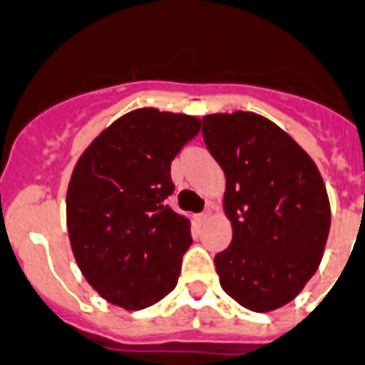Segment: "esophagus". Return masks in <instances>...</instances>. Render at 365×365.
<instances>
[{"label": "esophagus", "instance_id": "34e87169", "mask_svg": "<svg viewBox=\"0 0 365 365\" xmlns=\"http://www.w3.org/2000/svg\"><path fill=\"white\" fill-rule=\"evenodd\" d=\"M210 218V212L209 210H205V212H201V215H197V222L200 224H203V222H207V220Z\"/></svg>", "mask_w": 365, "mask_h": 365}]
</instances>
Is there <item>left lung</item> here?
Instances as JSON below:
<instances>
[{
    "label": "left lung",
    "instance_id": "left-lung-1",
    "mask_svg": "<svg viewBox=\"0 0 365 365\" xmlns=\"http://www.w3.org/2000/svg\"><path fill=\"white\" fill-rule=\"evenodd\" d=\"M203 140L224 170L233 227L215 257L220 285L252 312L282 308L323 259L330 201L321 171L287 132L254 111L205 115Z\"/></svg>",
    "mask_w": 365,
    "mask_h": 365
}]
</instances>
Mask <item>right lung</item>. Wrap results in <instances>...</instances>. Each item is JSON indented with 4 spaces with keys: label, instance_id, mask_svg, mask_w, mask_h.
Segmentation results:
<instances>
[{
    "label": "right lung",
    "instance_id": "right-lung-1",
    "mask_svg": "<svg viewBox=\"0 0 365 365\" xmlns=\"http://www.w3.org/2000/svg\"><path fill=\"white\" fill-rule=\"evenodd\" d=\"M201 130V119L156 108L128 111L89 143L67 190L71 248L83 278L113 306L149 308L179 282L192 244L177 215L171 160Z\"/></svg>",
    "mask_w": 365,
    "mask_h": 365
}]
</instances>
